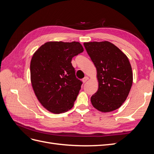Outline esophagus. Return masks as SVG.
Segmentation results:
<instances>
[{
    "label": "esophagus",
    "instance_id": "1",
    "mask_svg": "<svg viewBox=\"0 0 154 154\" xmlns=\"http://www.w3.org/2000/svg\"><path fill=\"white\" fill-rule=\"evenodd\" d=\"M88 78L87 76H85V77L82 80V81H83V83H85V82H86L87 81H88Z\"/></svg>",
    "mask_w": 154,
    "mask_h": 154
}]
</instances>
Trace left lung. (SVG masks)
<instances>
[{"label":"left lung","mask_w":154,"mask_h":154,"mask_svg":"<svg viewBox=\"0 0 154 154\" xmlns=\"http://www.w3.org/2000/svg\"><path fill=\"white\" fill-rule=\"evenodd\" d=\"M97 71L98 89L91 96L92 106L102 112L119 109L132 87L133 73L128 58L108 41L83 44Z\"/></svg>","instance_id":"left-lung-1"}]
</instances>
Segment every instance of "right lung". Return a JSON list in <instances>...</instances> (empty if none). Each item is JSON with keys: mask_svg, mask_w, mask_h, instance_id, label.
Masks as SVG:
<instances>
[{"mask_svg": "<svg viewBox=\"0 0 154 154\" xmlns=\"http://www.w3.org/2000/svg\"><path fill=\"white\" fill-rule=\"evenodd\" d=\"M78 42H48L36 51L30 63L35 94L45 109L60 114L71 109L81 89L72 58L82 53Z\"/></svg>", "mask_w": 154, "mask_h": 154, "instance_id": "add662e5", "label": "right lung"}]
</instances>
